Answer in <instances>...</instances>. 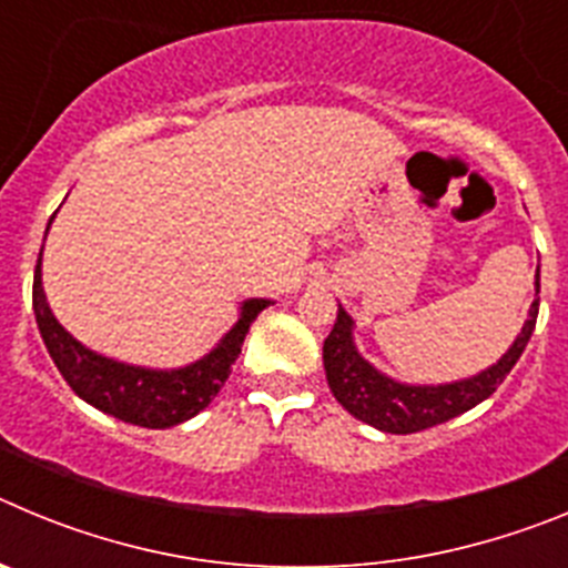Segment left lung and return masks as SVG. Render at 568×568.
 <instances>
[{
  "label": "left lung",
  "mask_w": 568,
  "mask_h": 568,
  "mask_svg": "<svg viewBox=\"0 0 568 568\" xmlns=\"http://www.w3.org/2000/svg\"><path fill=\"white\" fill-rule=\"evenodd\" d=\"M535 278H538L535 284H538L540 293V270ZM538 307L540 298H535L531 301L529 321H526L515 344L509 346V353L498 364L489 366L486 373L475 375V378L444 386H404L381 375L375 366H369L355 353L353 318L344 313V307H338L333 333L324 341V369H327L329 389H333V395L346 413L375 426L381 433L409 435L429 429L435 424H444V420L466 413L471 406H478L480 400L489 398L504 384V378L511 373V366L518 364L520 353H524L531 333H535Z\"/></svg>",
  "instance_id": "1"
}]
</instances>
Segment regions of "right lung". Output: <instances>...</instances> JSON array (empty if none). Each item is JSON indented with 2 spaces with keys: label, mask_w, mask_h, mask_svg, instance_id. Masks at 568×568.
I'll list each match as a JSON object with an SVG mask.
<instances>
[{
  "label": "right lung",
  "mask_w": 568,
  "mask_h": 568,
  "mask_svg": "<svg viewBox=\"0 0 568 568\" xmlns=\"http://www.w3.org/2000/svg\"><path fill=\"white\" fill-rule=\"evenodd\" d=\"M53 222V215H50ZM267 298H253L241 307V318L213 353L202 361L173 369V373H155L142 366H128L119 361L102 358L79 344L53 318L42 293V253L33 275V313H37L39 333L50 358L59 366L62 378L70 389L93 404L102 413L124 420V424L148 426V429H168L193 418L222 393L224 381L233 373L235 358L241 355V344L253 327L255 315L267 307Z\"/></svg>",
  "instance_id": "right-lung-1"
}]
</instances>
